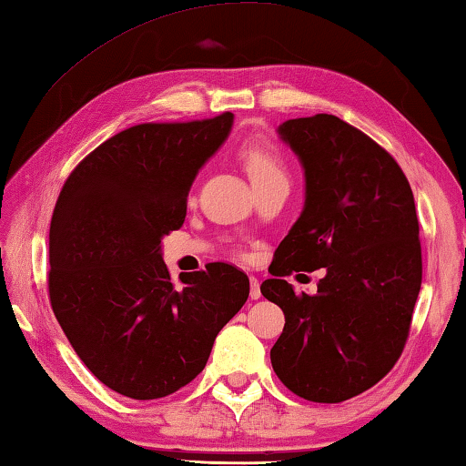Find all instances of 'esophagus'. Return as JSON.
<instances>
[{
    "label": "esophagus",
    "mask_w": 466,
    "mask_h": 466,
    "mask_svg": "<svg viewBox=\"0 0 466 466\" xmlns=\"http://www.w3.org/2000/svg\"><path fill=\"white\" fill-rule=\"evenodd\" d=\"M250 298L252 299L261 298V286H258V279L257 278H250Z\"/></svg>",
    "instance_id": "esophagus-1"
}]
</instances>
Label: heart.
<instances>
[{
	"label": "heart",
	"instance_id": "heart-1",
	"mask_svg": "<svg viewBox=\"0 0 466 466\" xmlns=\"http://www.w3.org/2000/svg\"><path fill=\"white\" fill-rule=\"evenodd\" d=\"M255 188L271 183H288V167L279 146L265 136H252L238 149Z\"/></svg>",
	"mask_w": 466,
	"mask_h": 466
}]
</instances>
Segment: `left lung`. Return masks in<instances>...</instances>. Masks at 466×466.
<instances>
[{"instance_id": "obj_1", "label": "left lung", "mask_w": 466, "mask_h": 466, "mask_svg": "<svg viewBox=\"0 0 466 466\" xmlns=\"http://www.w3.org/2000/svg\"><path fill=\"white\" fill-rule=\"evenodd\" d=\"M279 133L304 167L306 201L261 283L286 314L271 364L298 397L341 403L380 382L405 350L421 288L413 191L382 146L335 115L289 119ZM322 266L314 297L282 279Z\"/></svg>"}]
</instances>
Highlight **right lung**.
<instances>
[{
  "instance_id": "right-lung-1",
  "label": "right lung",
  "mask_w": 466,
  "mask_h": 466,
  "mask_svg": "<svg viewBox=\"0 0 466 466\" xmlns=\"http://www.w3.org/2000/svg\"><path fill=\"white\" fill-rule=\"evenodd\" d=\"M232 119L133 125L86 156L55 203L51 309L86 368L123 397L152 400L187 386L248 298L238 267L209 263L177 286L160 255Z\"/></svg>"
}]
</instances>
